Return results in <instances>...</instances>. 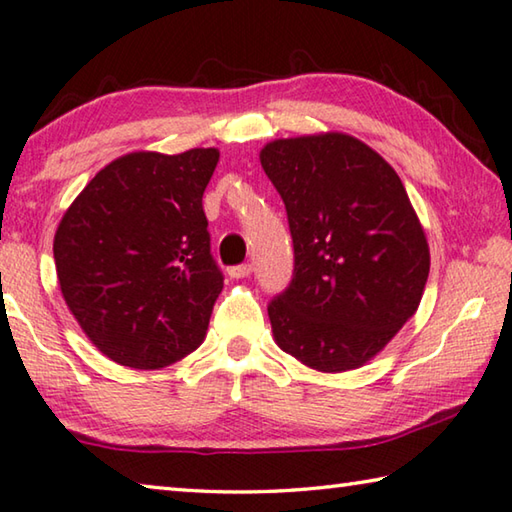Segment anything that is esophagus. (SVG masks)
Instances as JSON below:
<instances>
[{"mask_svg": "<svg viewBox=\"0 0 512 512\" xmlns=\"http://www.w3.org/2000/svg\"><path fill=\"white\" fill-rule=\"evenodd\" d=\"M250 273H253V264H237L227 269V275H230V278H248Z\"/></svg>", "mask_w": 512, "mask_h": 512, "instance_id": "34e87169", "label": "esophagus"}]
</instances>
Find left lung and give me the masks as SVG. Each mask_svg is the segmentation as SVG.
Wrapping results in <instances>:
<instances>
[{
	"label": "left lung",
	"mask_w": 512,
	"mask_h": 512,
	"mask_svg": "<svg viewBox=\"0 0 512 512\" xmlns=\"http://www.w3.org/2000/svg\"><path fill=\"white\" fill-rule=\"evenodd\" d=\"M287 209L294 275L269 303L275 342L316 371L358 369L417 312L431 253L396 170L348 134L259 154Z\"/></svg>",
	"instance_id": "8db88e82"
}]
</instances>
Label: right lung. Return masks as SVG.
<instances>
[{
  "label": "right lung",
  "instance_id": "right-lung-1",
  "mask_svg": "<svg viewBox=\"0 0 512 512\" xmlns=\"http://www.w3.org/2000/svg\"><path fill=\"white\" fill-rule=\"evenodd\" d=\"M216 164L214 148L125 154L61 218V294L88 339L123 367H168L205 339L223 289L202 209Z\"/></svg>",
  "mask_w": 512,
  "mask_h": 512
}]
</instances>
